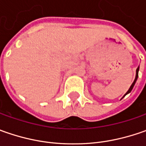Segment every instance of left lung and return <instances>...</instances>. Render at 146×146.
Instances as JSON below:
<instances>
[{"instance_id":"8db88e82","label":"left lung","mask_w":146,"mask_h":146,"mask_svg":"<svg viewBox=\"0 0 146 146\" xmlns=\"http://www.w3.org/2000/svg\"><path fill=\"white\" fill-rule=\"evenodd\" d=\"M138 71H139V66L137 67V74H136V78H135V80H134V81H133V83L132 84V85H131V87L129 88V89H128V91L127 92L126 94L125 95H127V93H129L131 91H132V89L133 88V87H134V85H135V83H136V81H137V78H138ZM124 95V96H125ZM123 96V97H124Z\"/></svg>"}]
</instances>
